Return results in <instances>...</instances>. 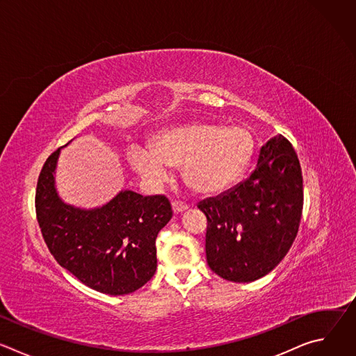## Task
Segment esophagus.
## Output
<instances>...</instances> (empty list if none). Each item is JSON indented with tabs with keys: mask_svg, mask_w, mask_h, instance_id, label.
<instances>
[{
	"mask_svg": "<svg viewBox=\"0 0 356 356\" xmlns=\"http://www.w3.org/2000/svg\"><path fill=\"white\" fill-rule=\"evenodd\" d=\"M172 209H173L175 214H180V213L186 211L188 209V206L184 204V202H180V201H173L172 202Z\"/></svg>",
	"mask_w": 356,
	"mask_h": 356,
	"instance_id": "1",
	"label": "esophagus"
}]
</instances>
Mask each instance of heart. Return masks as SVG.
<instances>
[{"label":"heart","mask_w":356,"mask_h":356,"mask_svg":"<svg viewBox=\"0 0 356 356\" xmlns=\"http://www.w3.org/2000/svg\"><path fill=\"white\" fill-rule=\"evenodd\" d=\"M253 149L255 140L246 128L198 122L159 132L152 146H131L128 162L152 186L165 183L170 168L183 166V179L194 193L216 195L239 180Z\"/></svg>","instance_id":"obj_1"}]
</instances>
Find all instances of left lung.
<instances>
[{"mask_svg": "<svg viewBox=\"0 0 356 356\" xmlns=\"http://www.w3.org/2000/svg\"><path fill=\"white\" fill-rule=\"evenodd\" d=\"M197 207L209 221L213 272L235 283L266 276L294 242L302 211V176L291 143L282 135L269 139L246 180Z\"/></svg>", "mask_w": 356, "mask_h": 356, "instance_id": "left-lung-1", "label": "left lung"}]
</instances>
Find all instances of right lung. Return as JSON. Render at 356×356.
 I'll return each instance as SVG.
<instances>
[{
  "label": "right lung",
  "instance_id": "add662e5",
  "mask_svg": "<svg viewBox=\"0 0 356 356\" xmlns=\"http://www.w3.org/2000/svg\"><path fill=\"white\" fill-rule=\"evenodd\" d=\"M60 150L44 162L35 207L43 239L58 264L83 284L110 296L129 294L156 272V238L173 211L165 195L121 190L106 204H67L56 188Z\"/></svg>",
  "mask_w": 356,
  "mask_h": 356
}]
</instances>
